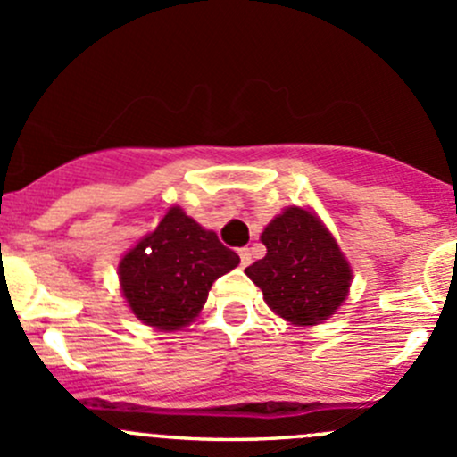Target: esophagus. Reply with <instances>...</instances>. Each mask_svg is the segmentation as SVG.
<instances>
[{
    "label": "esophagus",
    "instance_id": "1",
    "mask_svg": "<svg viewBox=\"0 0 457 457\" xmlns=\"http://www.w3.org/2000/svg\"><path fill=\"white\" fill-rule=\"evenodd\" d=\"M238 256H241V265L243 267H247L249 262H252V252H249V247L238 249Z\"/></svg>",
    "mask_w": 457,
    "mask_h": 457
}]
</instances>
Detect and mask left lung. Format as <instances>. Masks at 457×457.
<instances>
[{
  "label": "left lung",
  "mask_w": 457,
  "mask_h": 457,
  "mask_svg": "<svg viewBox=\"0 0 457 457\" xmlns=\"http://www.w3.org/2000/svg\"><path fill=\"white\" fill-rule=\"evenodd\" d=\"M261 241L267 256L245 269L265 302L300 326L328 320L348 295L350 271L328 229L313 214L289 208L271 220Z\"/></svg>",
  "instance_id": "left-lung-1"
}]
</instances>
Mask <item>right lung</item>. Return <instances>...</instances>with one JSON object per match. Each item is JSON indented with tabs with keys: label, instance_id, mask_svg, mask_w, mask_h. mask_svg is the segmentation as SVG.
Instances as JSON below:
<instances>
[{
	"label": "right lung",
	"instance_id": "obj_1",
	"mask_svg": "<svg viewBox=\"0 0 457 457\" xmlns=\"http://www.w3.org/2000/svg\"><path fill=\"white\" fill-rule=\"evenodd\" d=\"M238 262L237 252L225 247L214 232L195 223L181 208H170L155 232L122 258L120 282L129 306L144 324L179 330L205 304L216 278Z\"/></svg>",
	"mask_w": 457,
	"mask_h": 457
}]
</instances>
